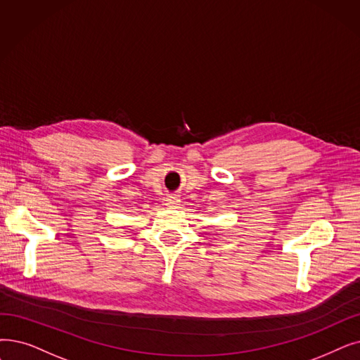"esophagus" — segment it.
Segmentation results:
<instances>
[{
    "label": "esophagus",
    "instance_id": "esophagus-1",
    "mask_svg": "<svg viewBox=\"0 0 360 360\" xmlns=\"http://www.w3.org/2000/svg\"><path fill=\"white\" fill-rule=\"evenodd\" d=\"M179 202H181V200L178 197H169L166 200V206L170 207V209H175V207L179 206Z\"/></svg>",
    "mask_w": 360,
    "mask_h": 360
}]
</instances>
